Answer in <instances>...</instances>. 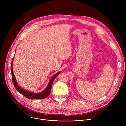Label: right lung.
<instances>
[{
	"label": "right lung",
	"instance_id": "right-lung-1",
	"mask_svg": "<svg viewBox=\"0 0 126 126\" xmlns=\"http://www.w3.org/2000/svg\"><path fill=\"white\" fill-rule=\"evenodd\" d=\"M13 59H12V63H11V74H12V81L13 83V84H14V87L16 89V90L22 94L23 95H24L25 97L26 98H28L29 99H31V100H35V99H43L46 97H47L50 94L51 89V87H52V84L53 82H54V80L55 78L61 73V71H59L57 72V74L54 75L53 76L50 80V81L47 85V86L46 87V88L42 91L41 92H39V93H32V92L31 91H28L27 90H26L22 88H21L18 85L16 80L15 79V76L14 72H13Z\"/></svg>",
	"mask_w": 126,
	"mask_h": 126
}]
</instances>
